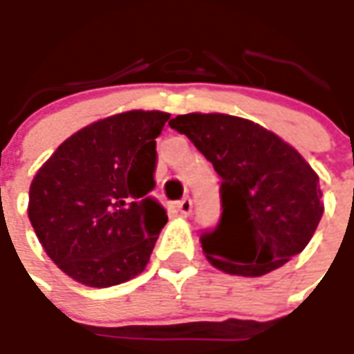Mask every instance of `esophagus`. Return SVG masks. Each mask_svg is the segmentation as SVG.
Listing matches in <instances>:
<instances>
[{
  "instance_id": "esophagus-1",
  "label": "esophagus",
  "mask_w": 354,
  "mask_h": 354,
  "mask_svg": "<svg viewBox=\"0 0 354 354\" xmlns=\"http://www.w3.org/2000/svg\"><path fill=\"white\" fill-rule=\"evenodd\" d=\"M177 211L181 212L183 216H189V214H191V211H193V201H191L189 197L177 201Z\"/></svg>"
}]
</instances>
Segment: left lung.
<instances>
[{"label": "left lung", "instance_id": "left-lung-1", "mask_svg": "<svg viewBox=\"0 0 354 354\" xmlns=\"http://www.w3.org/2000/svg\"><path fill=\"white\" fill-rule=\"evenodd\" d=\"M169 126L221 175V221L201 234L214 268L256 278L306 248L323 216L319 177L290 143L226 114H185Z\"/></svg>", "mask_w": 354, "mask_h": 354}]
</instances>
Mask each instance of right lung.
I'll return each mask as SVG.
<instances>
[{
	"label": "right lung",
	"instance_id": "obj_1",
	"mask_svg": "<svg viewBox=\"0 0 354 354\" xmlns=\"http://www.w3.org/2000/svg\"><path fill=\"white\" fill-rule=\"evenodd\" d=\"M167 112L131 110L73 133L37 171L29 221L48 258L90 288L142 274L167 212L156 187V138Z\"/></svg>",
	"mask_w": 354,
	"mask_h": 354
}]
</instances>
